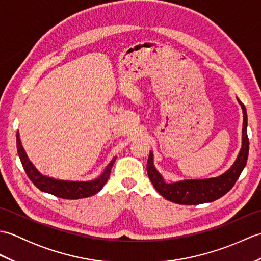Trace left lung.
<instances>
[{"label":"left lung","mask_w":261,"mask_h":261,"mask_svg":"<svg viewBox=\"0 0 261 261\" xmlns=\"http://www.w3.org/2000/svg\"><path fill=\"white\" fill-rule=\"evenodd\" d=\"M239 101V99H238ZM243 112V127H242V148L240 150L233 166L216 178L199 179V180H182L173 184L165 182L163 177L154 169L152 163V152H150L147 162V173L149 179L151 180L153 187L156 188L160 195L170 202L182 205H197L207 202H213L215 199L225 195L236 181L239 178L243 168L247 164L249 154V139L247 135V111L245 105L240 102Z\"/></svg>","instance_id":"1"}]
</instances>
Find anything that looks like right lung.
<instances>
[{
	"mask_svg": "<svg viewBox=\"0 0 261 261\" xmlns=\"http://www.w3.org/2000/svg\"><path fill=\"white\" fill-rule=\"evenodd\" d=\"M16 148H18V153L21 160V164L23 166L27 176L33 182V185L38 187L42 192L51 194L60 198L65 199H77L92 196L96 194L107 184V181L111 174V169L115 162V158L111 160V163L107 166V168L103 171V174L98 178L92 181H67V180H57L49 178V177L42 176L40 173L35 169L31 165L29 159L27 158L23 148L21 146V141L19 135L16 136Z\"/></svg>",
	"mask_w": 261,
	"mask_h": 261,
	"instance_id": "add662e5",
	"label": "right lung"
}]
</instances>
